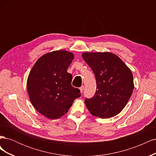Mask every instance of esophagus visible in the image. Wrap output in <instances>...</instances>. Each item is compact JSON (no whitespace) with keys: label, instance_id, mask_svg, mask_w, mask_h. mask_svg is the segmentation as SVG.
Returning <instances> with one entry per match:
<instances>
[{"label":"esophagus","instance_id":"esophagus-1","mask_svg":"<svg viewBox=\"0 0 156 156\" xmlns=\"http://www.w3.org/2000/svg\"><path fill=\"white\" fill-rule=\"evenodd\" d=\"M80 91H81V93H83V90H84V86H82L81 87H80Z\"/></svg>","mask_w":156,"mask_h":156}]
</instances>
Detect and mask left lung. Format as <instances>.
<instances>
[{
	"mask_svg": "<svg viewBox=\"0 0 156 156\" xmlns=\"http://www.w3.org/2000/svg\"><path fill=\"white\" fill-rule=\"evenodd\" d=\"M82 56L91 68L96 80V91L84 100L89 112L101 119L115 116L123 110L134 89L130 69L110 52H86Z\"/></svg>",
	"mask_w": 156,
	"mask_h": 156,
	"instance_id": "obj_1",
	"label": "left lung"
}]
</instances>
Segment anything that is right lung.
Here are the masks:
<instances>
[{
    "label": "right lung",
    "mask_w": 156,
    "mask_h": 156,
    "mask_svg": "<svg viewBox=\"0 0 156 156\" xmlns=\"http://www.w3.org/2000/svg\"><path fill=\"white\" fill-rule=\"evenodd\" d=\"M73 58V54L66 50L50 52L36 61L28 77L31 103L49 119L66 114L73 101L81 96L79 89L72 86V74L67 72Z\"/></svg>",
    "instance_id": "obj_1"
}]
</instances>
